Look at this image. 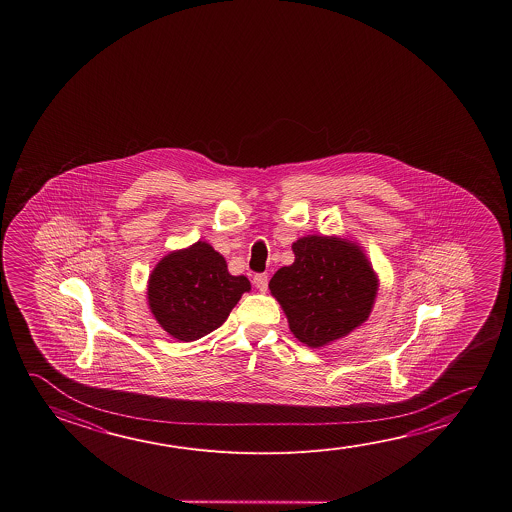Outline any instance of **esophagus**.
I'll return each mask as SVG.
<instances>
[{
    "label": "esophagus",
    "instance_id": "esophagus-1",
    "mask_svg": "<svg viewBox=\"0 0 512 512\" xmlns=\"http://www.w3.org/2000/svg\"><path fill=\"white\" fill-rule=\"evenodd\" d=\"M268 282L269 278L266 273H257V275L253 277V284L259 289L260 293H264V291L268 289Z\"/></svg>",
    "mask_w": 512,
    "mask_h": 512
}]
</instances>
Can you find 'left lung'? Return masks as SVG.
I'll list each match as a JSON object with an SVG mask.
<instances>
[{
    "mask_svg": "<svg viewBox=\"0 0 512 512\" xmlns=\"http://www.w3.org/2000/svg\"><path fill=\"white\" fill-rule=\"evenodd\" d=\"M294 262L269 280L298 341L319 348L368 319L377 277L364 253L337 237L309 235L293 244Z\"/></svg>",
    "mask_w": 512,
    "mask_h": 512,
    "instance_id": "8db88e82",
    "label": "left lung"
}]
</instances>
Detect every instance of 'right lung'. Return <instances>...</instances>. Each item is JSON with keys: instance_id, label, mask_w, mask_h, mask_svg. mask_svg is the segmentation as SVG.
Listing matches in <instances>:
<instances>
[{"instance_id": "1", "label": "right lung", "mask_w": 512, "mask_h": 512, "mask_svg": "<svg viewBox=\"0 0 512 512\" xmlns=\"http://www.w3.org/2000/svg\"><path fill=\"white\" fill-rule=\"evenodd\" d=\"M248 278L232 277L210 244H193L160 260L148 282V302L160 327L178 341H196L227 321Z\"/></svg>"}]
</instances>
